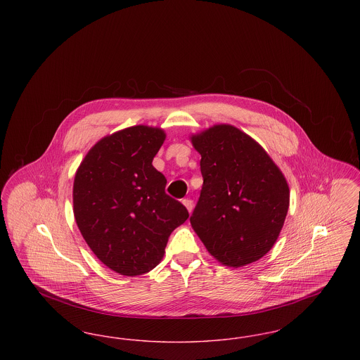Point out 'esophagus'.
I'll use <instances>...</instances> for the list:
<instances>
[{"instance_id": "obj_1", "label": "esophagus", "mask_w": 360, "mask_h": 360, "mask_svg": "<svg viewBox=\"0 0 360 360\" xmlns=\"http://www.w3.org/2000/svg\"><path fill=\"white\" fill-rule=\"evenodd\" d=\"M182 204L186 206V209H188V212H191V210H193V206H194V204H193V201H191L190 198H185V200L182 201Z\"/></svg>"}]
</instances>
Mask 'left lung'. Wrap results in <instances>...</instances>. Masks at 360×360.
<instances>
[{
    "mask_svg": "<svg viewBox=\"0 0 360 360\" xmlns=\"http://www.w3.org/2000/svg\"><path fill=\"white\" fill-rule=\"evenodd\" d=\"M191 140L204 179L190 216L193 229L225 266L264 257L289 209L283 174L254 139L232 125H214Z\"/></svg>",
    "mask_w": 360,
    "mask_h": 360,
    "instance_id": "obj_1",
    "label": "left lung"
}]
</instances>
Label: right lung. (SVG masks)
Listing matches in <instances>:
<instances>
[{
	"mask_svg": "<svg viewBox=\"0 0 360 360\" xmlns=\"http://www.w3.org/2000/svg\"><path fill=\"white\" fill-rule=\"evenodd\" d=\"M165 137L144 125L103 137L75 174L77 225L96 257L121 275L151 271L172 231L188 220V209L166 194L167 179L153 166Z\"/></svg>",
	"mask_w": 360,
	"mask_h": 360,
	"instance_id": "right-lung-1",
	"label": "right lung"
}]
</instances>
